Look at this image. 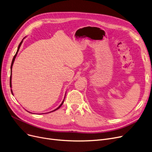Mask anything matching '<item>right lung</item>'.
<instances>
[{
  "mask_svg": "<svg viewBox=\"0 0 152 152\" xmlns=\"http://www.w3.org/2000/svg\"><path fill=\"white\" fill-rule=\"evenodd\" d=\"M24 39V38H23ZM23 39L22 40V42L20 43V44H19V45H18V49H17V52H16V53H15V55H14V58H13V60H12V64H11V67H10V88H12V66H13V64H14V61H15V58H16V56H17V53H18V50H19V49H20V46H21V45H22V42H23ZM11 92H12V89H11ZM64 100L63 101V102H62V103L60 104V106H59L58 108H56L55 110H53V111H51V112H53V111H55V110H57V109H58L59 108H60L61 105H62V104H63V102H64Z\"/></svg>",
  "mask_w": 152,
  "mask_h": 152,
  "instance_id": "obj_1",
  "label": "right lung"
}]
</instances>
